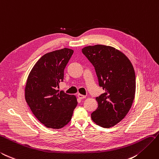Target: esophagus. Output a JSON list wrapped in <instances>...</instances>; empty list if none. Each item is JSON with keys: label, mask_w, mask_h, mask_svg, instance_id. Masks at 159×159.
Listing matches in <instances>:
<instances>
[{"label": "esophagus", "mask_w": 159, "mask_h": 159, "mask_svg": "<svg viewBox=\"0 0 159 159\" xmlns=\"http://www.w3.org/2000/svg\"><path fill=\"white\" fill-rule=\"evenodd\" d=\"M78 97L79 99H80V100H81V99H84V98H86V96H85L82 95V94H80V93L78 94Z\"/></svg>", "instance_id": "1"}]
</instances>
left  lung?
I'll return each instance as SVG.
<instances>
[{
    "instance_id": "left-lung-1",
    "label": "left lung",
    "mask_w": 159,
    "mask_h": 159,
    "mask_svg": "<svg viewBox=\"0 0 159 159\" xmlns=\"http://www.w3.org/2000/svg\"><path fill=\"white\" fill-rule=\"evenodd\" d=\"M82 53L94 66L100 86L105 90L96 98L98 107L91 118L98 126L112 127L126 116L134 101V67L125 54L111 46L89 45Z\"/></svg>"
}]
</instances>
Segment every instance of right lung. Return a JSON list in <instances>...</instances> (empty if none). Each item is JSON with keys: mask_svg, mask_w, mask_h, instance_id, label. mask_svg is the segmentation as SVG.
Masks as SVG:
<instances>
[{"mask_svg": "<svg viewBox=\"0 0 159 159\" xmlns=\"http://www.w3.org/2000/svg\"><path fill=\"white\" fill-rule=\"evenodd\" d=\"M74 53L68 48L45 54L30 71L25 98L34 116L47 128L59 129L71 120L78 105L76 96L59 92L64 69Z\"/></svg>", "mask_w": 159, "mask_h": 159, "instance_id": "1", "label": "right lung"}]
</instances>
